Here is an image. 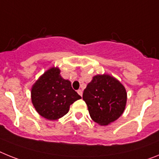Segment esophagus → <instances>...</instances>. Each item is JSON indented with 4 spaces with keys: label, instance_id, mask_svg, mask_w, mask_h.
<instances>
[{
    "label": "esophagus",
    "instance_id": "esophagus-1",
    "mask_svg": "<svg viewBox=\"0 0 159 159\" xmlns=\"http://www.w3.org/2000/svg\"><path fill=\"white\" fill-rule=\"evenodd\" d=\"M78 93L80 96H82V90H81V89H78Z\"/></svg>",
    "mask_w": 159,
    "mask_h": 159
}]
</instances>
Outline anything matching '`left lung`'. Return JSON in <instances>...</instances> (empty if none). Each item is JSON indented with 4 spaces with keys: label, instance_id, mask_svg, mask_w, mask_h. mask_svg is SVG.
<instances>
[{
    "label": "left lung",
    "instance_id": "obj_1",
    "mask_svg": "<svg viewBox=\"0 0 159 159\" xmlns=\"http://www.w3.org/2000/svg\"><path fill=\"white\" fill-rule=\"evenodd\" d=\"M82 98L91 118L101 125L118 119L125 110L127 93L119 81L108 74L96 75L84 89Z\"/></svg>",
    "mask_w": 159,
    "mask_h": 159
}]
</instances>
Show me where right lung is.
I'll return each instance as SVG.
<instances>
[{
    "instance_id": "1",
    "label": "right lung",
    "mask_w": 159,
    "mask_h": 159,
    "mask_svg": "<svg viewBox=\"0 0 159 159\" xmlns=\"http://www.w3.org/2000/svg\"><path fill=\"white\" fill-rule=\"evenodd\" d=\"M57 67L49 69L34 84L31 99L37 112L48 120H57L69 112L70 105L81 97L71 82L61 78Z\"/></svg>"
}]
</instances>
